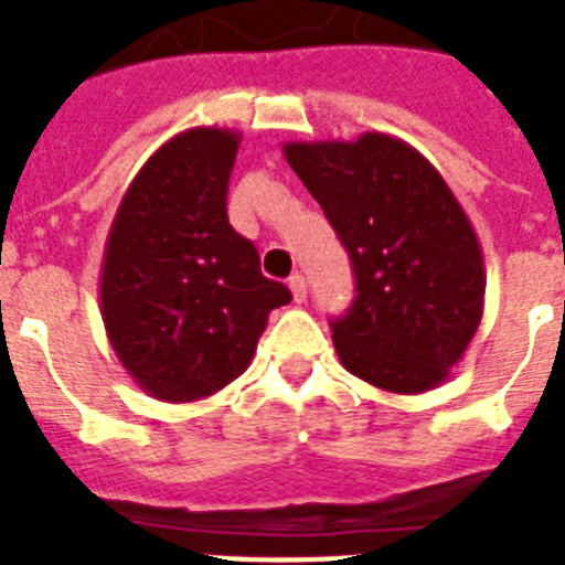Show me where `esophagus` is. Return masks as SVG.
Masks as SVG:
<instances>
[{
	"label": "esophagus",
	"mask_w": 565,
	"mask_h": 565,
	"mask_svg": "<svg viewBox=\"0 0 565 565\" xmlns=\"http://www.w3.org/2000/svg\"><path fill=\"white\" fill-rule=\"evenodd\" d=\"M287 284H290L292 301H299V305H301V301L308 299V281H305V275H299V273L290 275V281H287Z\"/></svg>",
	"instance_id": "esophagus-1"
}]
</instances>
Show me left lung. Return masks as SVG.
<instances>
[{"mask_svg":"<svg viewBox=\"0 0 565 565\" xmlns=\"http://www.w3.org/2000/svg\"><path fill=\"white\" fill-rule=\"evenodd\" d=\"M352 257L358 296L331 322L352 375L395 395L451 375L483 317V252L434 163L398 137L284 143Z\"/></svg>","mask_w":565,"mask_h":565,"instance_id":"left-lung-1","label":"left lung"}]
</instances>
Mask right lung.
Segmentation results:
<instances>
[{
    "label": "right lung",
    "instance_id": "obj_1",
    "mask_svg": "<svg viewBox=\"0 0 565 565\" xmlns=\"http://www.w3.org/2000/svg\"><path fill=\"white\" fill-rule=\"evenodd\" d=\"M239 131H181L140 167L110 222L102 322L119 363L158 402H199L246 372L290 290L231 228Z\"/></svg>",
    "mask_w": 565,
    "mask_h": 565
}]
</instances>
